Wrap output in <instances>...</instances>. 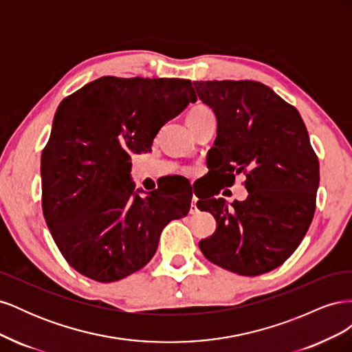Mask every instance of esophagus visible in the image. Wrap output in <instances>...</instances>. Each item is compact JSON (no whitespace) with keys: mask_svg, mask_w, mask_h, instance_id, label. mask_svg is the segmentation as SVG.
Wrapping results in <instances>:
<instances>
[{"mask_svg":"<svg viewBox=\"0 0 352 352\" xmlns=\"http://www.w3.org/2000/svg\"><path fill=\"white\" fill-rule=\"evenodd\" d=\"M197 197H192V202H190V214H197L198 212V207H197Z\"/></svg>","mask_w":352,"mask_h":352,"instance_id":"esophagus-1","label":"esophagus"}]
</instances>
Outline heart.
Returning <instances> with one entry per match:
<instances>
[{
    "mask_svg": "<svg viewBox=\"0 0 352 352\" xmlns=\"http://www.w3.org/2000/svg\"><path fill=\"white\" fill-rule=\"evenodd\" d=\"M206 113H210V110L207 107H204V105H197V107H194L192 110L189 111L188 119H189V117H195V116H201V114H206Z\"/></svg>",
    "mask_w": 352,
    "mask_h": 352,
    "instance_id": "b5f03b06",
    "label": "heart"
}]
</instances>
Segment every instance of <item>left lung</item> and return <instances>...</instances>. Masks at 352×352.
I'll list each match as a JSON object with an SVG mask.
<instances>
[{
  "instance_id": "left-lung-1",
  "label": "left lung",
  "mask_w": 352,
  "mask_h": 352,
  "mask_svg": "<svg viewBox=\"0 0 352 352\" xmlns=\"http://www.w3.org/2000/svg\"><path fill=\"white\" fill-rule=\"evenodd\" d=\"M217 119L211 166L223 185L247 176L245 201H198L217 228L199 241L206 258L242 276H258L291 257L311 225L318 160L300 113L254 80L194 82ZM199 198V197H198Z\"/></svg>"
}]
</instances>
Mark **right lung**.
<instances>
[{
  "label": "right lung",
  "mask_w": 352,
  "mask_h": 352,
  "mask_svg": "<svg viewBox=\"0 0 352 352\" xmlns=\"http://www.w3.org/2000/svg\"><path fill=\"white\" fill-rule=\"evenodd\" d=\"M195 101L188 79L102 76L60 102L41 157L42 211L74 270L120 280L154 257L167 223L188 214L192 192L135 189L131 155L151 150L158 131Z\"/></svg>",
  "instance_id": "add662e5"
}]
</instances>
